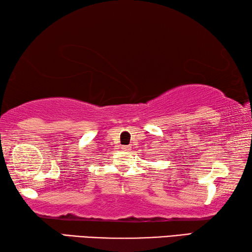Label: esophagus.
Instances as JSON below:
<instances>
[{"label":"esophagus","mask_w":252,"mask_h":252,"mask_svg":"<svg viewBox=\"0 0 252 252\" xmlns=\"http://www.w3.org/2000/svg\"><path fill=\"white\" fill-rule=\"evenodd\" d=\"M122 149H123V151H125V152L130 151V146H129V145H128V146H123Z\"/></svg>","instance_id":"esophagus-1"}]
</instances>
